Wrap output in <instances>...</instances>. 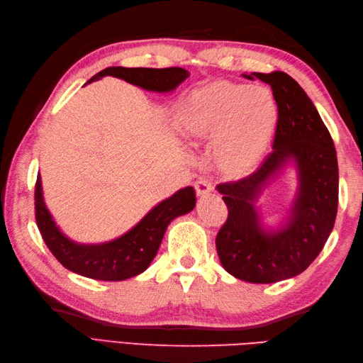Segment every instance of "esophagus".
Returning <instances> with one entry per match:
<instances>
[{
  "label": "esophagus",
  "mask_w": 363,
  "mask_h": 363,
  "mask_svg": "<svg viewBox=\"0 0 363 363\" xmlns=\"http://www.w3.org/2000/svg\"><path fill=\"white\" fill-rule=\"evenodd\" d=\"M195 190H196V195L199 198H204L211 194V191L213 190L212 184L207 181V179H199L195 182Z\"/></svg>",
  "instance_id": "34e87169"
}]
</instances>
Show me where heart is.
<instances>
[{
  "label": "heart",
  "mask_w": 363,
  "mask_h": 363,
  "mask_svg": "<svg viewBox=\"0 0 363 363\" xmlns=\"http://www.w3.org/2000/svg\"><path fill=\"white\" fill-rule=\"evenodd\" d=\"M274 123L272 91L230 81H213L190 91L174 118L177 134L184 140L213 143L215 165L230 179H242L260 165Z\"/></svg>",
  "instance_id": "obj_1"
}]
</instances>
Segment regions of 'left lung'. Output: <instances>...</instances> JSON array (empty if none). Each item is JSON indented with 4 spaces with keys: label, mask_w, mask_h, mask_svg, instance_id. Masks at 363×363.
<instances>
[{
    "label": "left lung",
    "mask_w": 363,
    "mask_h": 363,
    "mask_svg": "<svg viewBox=\"0 0 363 363\" xmlns=\"http://www.w3.org/2000/svg\"><path fill=\"white\" fill-rule=\"evenodd\" d=\"M252 74L272 86L276 99L273 152L254 174L217 187L229 215L215 245L229 274L245 282L273 284L303 273L333 233L338 165L329 130L299 84L284 72ZM287 167L297 174L296 195L284 217L268 225L258 201Z\"/></svg>",
    "instance_id": "8db88e82"
}]
</instances>
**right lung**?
Segmentation results:
<instances>
[{
  "mask_svg": "<svg viewBox=\"0 0 363 363\" xmlns=\"http://www.w3.org/2000/svg\"><path fill=\"white\" fill-rule=\"evenodd\" d=\"M104 76H113L154 94H172L189 78L190 73L179 67H107L87 84ZM195 196L194 187H184L169 198L162 199L134 228L113 240L79 243L67 237L54 221L45 204L42 177L38 174L35 184V220L46 246L67 269L96 281H125L143 273L151 265L168 225L174 218L194 211Z\"/></svg>",
  "mask_w": 363,
  "mask_h": 363,
  "instance_id": "add662e5",
  "label": "right lung"
}]
</instances>
